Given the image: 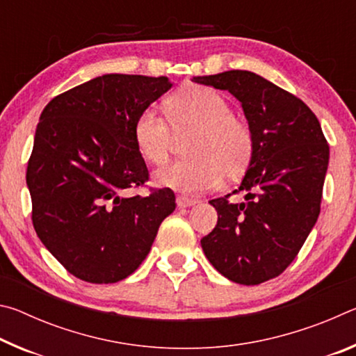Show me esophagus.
<instances>
[{
    "label": "esophagus",
    "instance_id": "esophagus-1",
    "mask_svg": "<svg viewBox=\"0 0 356 356\" xmlns=\"http://www.w3.org/2000/svg\"><path fill=\"white\" fill-rule=\"evenodd\" d=\"M176 202H177V207L185 209V207L195 206V204H196L197 201H196V200H191V197H186V196H184V195H179V196L176 197Z\"/></svg>",
    "mask_w": 356,
    "mask_h": 356
}]
</instances>
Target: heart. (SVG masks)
Listing matches in <instances>:
<instances>
[{"label":"heart","mask_w":356,"mask_h":356,"mask_svg":"<svg viewBox=\"0 0 356 356\" xmlns=\"http://www.w3.org/2000/svg\"><path fill=\"white\" fill-rule=\"evenodd\" d=\"M166 120L154 110L141 111L134 122L138 152L150 165H163L172 135L193 131L177 160L155 172L156 184L185 193H201L236 180L248 170L256 150L254 131L245 119L231 113L220 92L207 86H186L165 102Z\"/></svg>","instance_id":"1"}]
</instances>
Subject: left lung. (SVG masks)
I'll return each instance as SVG.
<instances>
[{
	"label": "left lung",
	"instance_id": "obj_1",
	"mask_svg": "<svg viewBox=\"0 0 356 356\" xmlns=\"http://www.w3.org/2000/svg\"><path fill=\"white\" fill-rule=\"evenodd\" d=\"M193 81L231 92L256 140L254 156L236 190L245 193V201H229L231 195L210 201L218 222L201 240L204 254L227 280L261 284L284 272L316 225L328 143L303 100L252 72L227 70Z\"/></svg>",
	"mask_w": 356,
	"mask_h": 356
}]
</instances>
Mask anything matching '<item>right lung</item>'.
I'll list each match as a JSON object with an SVG mask.
<instances>
[{"mask_svg":"<svg viewBox=\"0 0 356 356\" xmlns=\"http://www.w3.org/2000/svg\"><path fill=\"white\" fill-rule=\"evenodd\" d=\"M171 86L166 76L108 74L56 95L40 114L26 170L33 226L76 278H127L176 209L171 188L134 195L149 180L134 122Z\"/></svg>","mask_w":356,"mask_h":356,"instance_id":"right-lung-1","label":"right lung"}]
</instances>
